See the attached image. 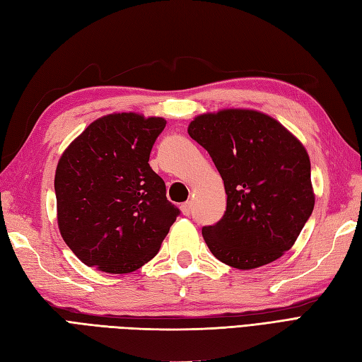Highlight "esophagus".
Here are the masks:
<instances>
[{
    "mask_svg": "<svg viewBox=\"0 0 362 362\" xmlns=\"http://www.w3.org/2000/svg\"><path fill=\"white\" fill-rule=\"evenodd\" d=\"M181 211H182V215H190V211H192V202L190 201H187V202H182L181 204Z\"/></svg>",
    "mask_w": 362,
    "mask_h": 362,
    "instance_id": "1",
    "label": "esophagus"
}]
</instances>
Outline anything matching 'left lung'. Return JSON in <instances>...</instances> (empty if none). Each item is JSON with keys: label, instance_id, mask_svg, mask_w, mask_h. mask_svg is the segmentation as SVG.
<instances>
[{"label": "left lung", "instance_id": "8db88e82", "mask_svg": "<svg viewBox=\"0 0 362 362\" xmlns=\"http://www.w3.org/2000/svg\"><path fill=\"white\" fill-rule=\"evenodd\" d=\"M187 132L224 181V215L215 226L202 227L214 257L240 270L283 257L315 206L310 158L301 141L275 118L252 109L198 115Z\"/></svg>", "mask_w": 362, "mask_h": 362}]
</instances>
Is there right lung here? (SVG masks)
<instances>
[{
    "label": "right lung",
    "mask_w": 362,
    "mask_h": 362,
    "mask_svg": "<svg viewBox=\"0 0 362 362\" xmlns=\"http://www.w3.org/2000/svg\"><path fill=\"white\" fill-rule=\"evenodd\" d=\"M165 119L135 112L95 119L61 155L57 218L78 259L100 272H135L161 247L180 210L148 156Z\"/></svg>",
    "instance_id": "obj_1"
}]
</instances>
